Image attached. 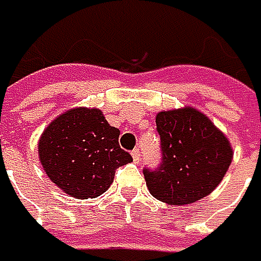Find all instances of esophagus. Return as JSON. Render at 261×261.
Instances as JSON below:
<instances>
[{
  "label": "esophagus",
  "mask_w": 261,
  "mask_h": 261,
  "mask_svg": "<svg viewBox=\"0 0 261 261\" xmlns=\"http://www.w3.org/2000/svg\"><path fill=\"white\" fill-rule=\"evenodd\" d=\"M132 156H133V161L138 164L140 162V159H141V154H140V149H133V152H132Z\"/></svg>",
  "instance_id": "1"
}]
</instances>
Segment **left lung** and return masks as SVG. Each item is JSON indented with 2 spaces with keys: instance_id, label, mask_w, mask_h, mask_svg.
<instances>
[{
  "instance_id": "obj_1",
  "label": "left lung",
  "mask_w": 261,
  "mask_h": 261,
  "mask_svg": "<svg viewBox=\"0 0 261 261\" xmlns=\"http://www.w3.org/2000/svg\"><path fill=\"white\" fill-rule=\"evenodd\" d=\"M161 164L144 167L151 195L169 204H190L216 188L232 161L227 138L195 109L159 112Z\"/></svg>"
}]
</instances>
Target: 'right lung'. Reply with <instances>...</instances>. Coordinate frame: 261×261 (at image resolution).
<instances>
[{
  "label": "right lung",
  "mask_w": 261,
  "mask_h": 261,
  "mask_svg": "<svg viewBox=\"0 0 261 261\" xmlns=\"http://www.w3.org/2000/svg\"><path fill=\"white\" fill-rule=\"evenodd\" d=\"M120 129L97 109H73L53 120L39 143L50 180L74 198H95L113 182L115 169L132 162L118 144Z\"/></svg>",
  "instance_id": "right-lung-1"
}]
</instances>
